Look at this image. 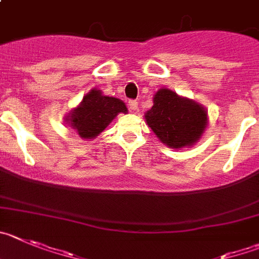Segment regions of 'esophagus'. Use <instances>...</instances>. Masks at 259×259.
<instances>
[{
	"label": "esophagus",
	"instance_id": "esophagus-1",
	"mask_svg": "<svg viewBox=\"0 0 259 259\" xmlns=\"http://www.w3.org/2000/svg\"><path fill=\"white\" fill-rule=\"evenodd\" d=\"M128 105H130V109H131L132 111L137 110V108H139V103H137L136 100H130L128 101Z\"/></svg>",
	"mask_w": 259,
	"mask_h": 259
}]
</instances>
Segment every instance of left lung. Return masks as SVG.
Instances as JSON below:
<instances>
[{"label": "left lung", "mask_w": 259, "mask_h": 259, "mask_svg": "<svg viewBox=\"0 0 259 259\" xmlns=\"http://www.w3.org/2000/svg\"><path fill=\"white\" fill-rule=\"evenodd\" d=\"M153 101L145 119L163 144L181 149L194 145L200 139L208 123L203 106L168 89L159 90Z\"/></svg>", "instance_id": "8db88e82"}]
</instances>
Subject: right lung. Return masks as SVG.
Wrapping results in <instances>:
<instances>
[{
    "instance_id": "add662e5",
    "label": "right lung",
    "mask_w": 259,
    "mask_h": 259,
    "mask_svg": "<svg viewBox=\"0 0 259 259\" xmlns=\"http://www.w3.org/2000/svg\"><path fill=\"white\" fill-rule=\"evenodd\" d=\"M119 113H127L122 100L104 96L100 90L94 89L65 119L82 139H95Z\"/></svg>"
}]
</instances>
